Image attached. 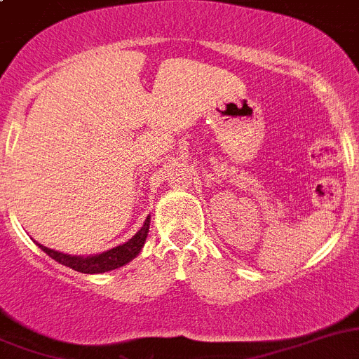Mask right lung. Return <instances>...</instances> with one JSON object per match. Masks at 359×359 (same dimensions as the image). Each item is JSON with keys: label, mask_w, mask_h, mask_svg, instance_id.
Here are the masks:
<instances>
[{"label": "right lung", "mask_w": 359, "mask_h": 359, "mask_svg": "<svg viewBox=\"0 0 359 359\" xmlns=\"http://www.w3.org/2000/svg\"><path fill=\"white\" fill-rule=\"evenodd\" d=\"M148 229H150V216H147L143 227L135 232L130 240L118 245V247L111 248V250L100 252V254H91V256H71V254H64V252L53 250V248H48L41 243L37 245L41 250L46 252L51 259L64 264V266L73 268V270H76V272L103 273V272L116 270V268L119 266H125V264L130 263L134 257L140 256V252L143 250L144 241H147Z\"/></svg>", "instance_id": "1"}]
</instances>
